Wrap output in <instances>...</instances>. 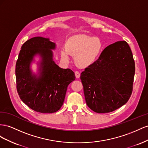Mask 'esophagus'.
Returning <instances> with one entry per match:
<instances>
[{"label":"esophagus","mask_w":148,"mask_h":148,"mask_svg":"<svg viewBox=\"0 0 148 148\" xmlns=\"http://www.w3.org/2000/svg\"><path fill=\"white\" fill-rule=\"evenodd\" d=\"M75 77H76V78H79L81 74H80L79 71H75Z\"/></svg>","instance_id":"obj_1"}]
</instances>
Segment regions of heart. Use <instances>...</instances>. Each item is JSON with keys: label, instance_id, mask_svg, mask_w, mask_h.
<instances>
[{"label": "heart", "instance_id": "heart-1", "mask_svg": "<svg viewBox=\"0 0 148 148\" xmlns=\"http://www.w3.org/2000/svg\"><path fill=\"white\" fill-rule=\"evenodd\" d=\"M103 43L99 37L75 35L67 40L66 48L61 49V57L66 61L74 56L75 61L81 66L89 65L97 60L102 51Z\"/></svg>", "mask_w": 148, "mask_h": 148}]
</instances>
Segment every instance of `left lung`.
Segmentation results:
<instances>
[{
    "mask_svg": "<svg viewBox=\"0 0 148 148\" xmlns=\"http://www.w3.org/2000/svg\"><path fill=\"white\" fill-rule=\"evenodd\" d=\"M135 64L125 41L105 48L81 74L87 106L96 113L112 112L128 102L133 90Z\"/></svg>",
    "mask_w": 148,
    "mask_h": 148,
    "instance_id": "1",
    "label": "left lung"
}]
</instances>
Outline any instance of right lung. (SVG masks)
I'll use <instances>...</instances> for the list:
<instances>
[{
	"label": "right lung",
	"instance_id": "add662e5",
	"mask_svg": "<svg viewBox=\"0 0 148 148\" xmlns=\"http://www.w3.org/2000/svg\"><path fill=\"white\" fill-rule=\"evenodd\" d=\"M56 43L36 36L22 45L15 67L16 89L20 98L37 112L54 113L61 108L69 84L75 79L74 72L62 69L53 60ZM40 57L38 73L31 69L34 57Z\"/></svg>",
	"mask_w": 148,
	"mask_h": 148
}]
</instances>
